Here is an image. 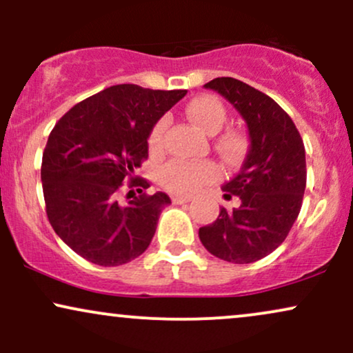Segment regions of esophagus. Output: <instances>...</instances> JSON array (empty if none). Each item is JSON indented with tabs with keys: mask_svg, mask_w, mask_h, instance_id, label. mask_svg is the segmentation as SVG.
Returning a JSON list of instances; mask_svg holds the SVG:
<instances>
[{
	"mask_svg": "<svg viewBox=\"0 0 353 353\" xmlns=\"http://www.w3.org/2000/svg\"><path fill=\"white\" fill-rule=\"evenodd\" d=\"M171 201H172V204H188L190 199L189 197H182V196H172Z\"/></svg>",
	"mask_w": 353,
	"mask_h": 353,
	"instance_id": "obj_1",
	"label": "esophagus"
}]
</instances>
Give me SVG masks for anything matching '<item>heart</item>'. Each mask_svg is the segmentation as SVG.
<instances>
[{
  "instance_id": "obj_1",
  "label": "heart",
  "mask_w": 353,
  "mask_h": 353,
  "mask_svg": "<svg viewBox=\"0 0 353 353\" xmlns=\"http://www.w3.org/2000/svg\"><path fill=\"white\" fill-rule=\"evenodd\" d=\"M188 116L192 123H196L208 134H217L225 124L228 119V111L221 101L212 98V96H199L192 99L188 106ZM168 128L165 117H161L156 124L152 125L151 132L148 136L149 151L154 156L163 152L164 149V132ZM216 148L219 152L224 154L225 157H237L244 149V136L236 129L222 132L217 137ZM219 177V168L212 161H201V163H190V161H171L164 165L161 171L159 181L161 185L169 192L177 194V196H192L202 185L210 184Z\"/></svg>"
}]
</instances>
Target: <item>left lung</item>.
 Segmentation results:
<instances>
[{"mask_svg":"<svg viewBox=\"0 0 353 353\" xmlns=\"http://www.w3.org/2000/svg\"><path fill=\"white\" fill-rule=\"evenodd\" d=\"M241 112L249 128L250 149L241 172L224 185L225 199L212 224L199 229L205 249L222 261L250 264L285 241L302 208L307 184L305 148L294 121L272 98L234 78L205 84Z\"/></svg>","mask_w":353,"mask_h":353,"instance_id":"obj_1","label":"left lung"}]
</instances>
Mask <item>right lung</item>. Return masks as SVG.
I'll return each mask as SVG.
<instances>
[{
	"mask_svg": "<svg viewBox=\"0 0 353 353\" xmlns=\"http://www.w3.org/2000/svg\"><path fill=\"white\" fill-rule=\"evenodd\" d=\"M185 89H145L117 84L72 106L52 128L43 152L46 216L54 232L96 265L134 261L151 244L161 210L171 199L145 194L136 176L148 159V136ZM140 192L128 205L117 202Z\"/></svg>",
	"mask_w": 353,
	"mask_h": 353,
	"instance_id": "right-lung-1",
	"label": "right lung"
}]
</instances>
